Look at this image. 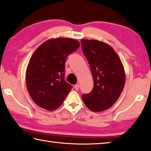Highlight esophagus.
<instances>
[{
  "instance_id": "34e87169",
  "label": "esophagus",
  "mask_w": 151,
  "mask_h": 151,
  "mask_svg": "<svg viewBox=\"0 0 151 151\" xmlns=\"http://www.w3.org/2000/svg\"><path fill=\"white\" fill-rule=\"evenodd\" d=\"M75 87V90L77 91V90H78V88H79V85H78V84H76V85H75V87Z\"/></svg>"
}]
</instances>
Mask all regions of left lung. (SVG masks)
<instances>
[{"label": "left lung", "instance_id": "8db88e82", "mask_svg": "<svg viewBox=\"0 0 151 151\" xmlns=\"http://www.w3.org/2000/svg\"><path fill=\"white\" fill-rule=\"evenodd\" d=\"M81 43L94 83L91 92L83 94L82 99L91 111H104L113 106L122 92L126 81L123 64L106 43L96 40H81Z\"/></svg>", "mask_w": 151, "mask_h": 151}]
</instances>
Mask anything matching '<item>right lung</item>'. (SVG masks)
Masks as SVG:
<instances>
[{
  "label": "right lung",
  "mask_w": 151,
  "mask_h": 151,
  "mask_svg": "<svg viewBox=\"0 0 151 151\" xmlns=\"http://www.w3.org/2000/svg\"><path fill=\"white\" fill-rule=\"evenodd\" d=\"M79 45L76 40L58 37L45 41L33 54L26 70V86L38 106L52 111L66 99L72 88L64 80L66 58Z\"/></svg>",
  "instance_id": "obj_1"
}]
</instances>
